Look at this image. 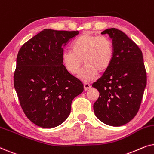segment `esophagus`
Instances as JSON below:
<instances>
[{
    "label": "esophagus",
    "mask_w": 154,
    "mask_h": 154,
    "mask_svg": "<svg viewBox=\"0 0 154 154\" xmlns=\"http://www.w3.org/2000/svg\"><path fill=\"white\" fill-rule=\"evenodd\" d=\"M90 87H91V85H90L89 83H84V89H85V90H87L89 89V88H90Z\"/></svg>",
    "instance_id": "obj_1"
}]
</instances>
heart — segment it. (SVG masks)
Segmentation results:
<instances>
[{
  "mask_svg": "<svg viewBox=\"0 0 154 154\" xmlns=\"http://www.w3.org/2000/svg\"><path fill=\"white\" fill-rule=\"evenodd\" d=\"M113 54V45L109 38L85 33L72 42L71 50L63 52L62 60L66 70L73 75L79 73L83 60L85 66L79 77L88 81L93 79L98 71L104 72L109 68Z\"/></svg>",
  "mask_w": 154,
  "mask_h": 154,
  "instance_id": "heart-1",
  "label": "heart"
}]
</instances>
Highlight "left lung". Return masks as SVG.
Returning <instances> with one entry per match:
<instances>
[{
	"label": "left lung",
	"mask_w": 154,
	"mask_h": 154,
	"mask_svg": "<svg viewBox=\"0 0 154 154\" xmlns=\"http://www.w3.org/2000/svg\"><path fill=\"white\" fill-rule=\"evenodd\" d=\"M112 39L113 58L109 68L92 84L100 92L94 114L106 125L121 126L137 113L146 85L142 52L123 31L115 28L102 32Z\"/></svg>",
	"instance_id": "8db88e82"
}]
</instances>
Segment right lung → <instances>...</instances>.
<instances>
[{"mask_svg": "<svg viewBox=\"0 0 154 154\" xmlns=\"http://www.w3.org/2000/svg\"><path fill=\"white\" fill-rule=\"evenodd\" d=\"M78 34L45 29L19 50L14 86L25 115L39 127L62 124L70 114L73 100L83 91V84L62 60L64 46Z\"/></svg>", "mask_w": 154, "mask_h": 154, "instance_id": "obj_1", "label": "right lung"}]
</instances>
